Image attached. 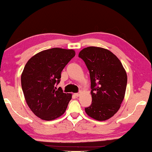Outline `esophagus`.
<instances>
[{
	"instance_id": "esophagus-1",
	"label": "esophagus",
	"mask_w": 152,
	"mask_h": 152,
	"mask_svg": "<svg viewBox=\"0 0 152 152\" xmlns=\"http://www.w3.org/2000/svg\"><path fill=\"white\" fill-rule=\"evenodd\" d=\"M80 93H76L75 94V96H77V97H78V96H80Z\"/></svg>"
}]
</instances>
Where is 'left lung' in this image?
<instances>
[{
    "label": "left lung",
    "mask_w": 152,
    "mask_h": 152,
    "mask_svg": "<svg viewBox=\"0 0 152 152\" xmlns=\"http://www.w3.org/2000/svg\"><path fill=\"white\" fill-rule=\"evenodd\" d=\"M78 56L86 65L91 81L92 104L85 112L96 120H108L119 110L125 96V69L115 54L103 48L89 46Z\"/></svg>",
    "instance_id": "left-lung-1"
}]
</instances>
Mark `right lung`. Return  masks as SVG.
I'll return each instance as SVG.
<instances>
[{"label":"right lung","instance_id":"add662e5","mask_svg":"<svg viewBox=\"0 0 152 152\" xmlns=\"http://www.w3.org/2000/svg\"><path fill=\"white\" fill-rule=\"evenodd\" d=\"M72 49L53 48L38 52L28 60L21 75V86L27 104L40 119L49 121L64 114L71 94L56 90L61 72L75 56Z\"/></svg>","mask_w":152,"mask_h":152}]
</instances>
